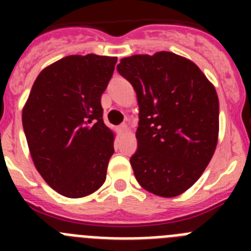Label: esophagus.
Returning <instances> with one entry per match:
<instances>
[{
	"mask_svg": "<svg viewBox=\"0 0 251 251\" xmlns=\"http://www.w3.org/2000/svg\"><path fill=\"white\" fill-rule=\"evenodd\" d=\"M119 130H121L122 133H127L128 132V126L126 123H123V124H121V126H119Z\"/></svg>",
	"mask_w": 251,
	"mask_h": 251,
	"instance_id": "1",
	"label": "esophagus"
}]
</instances>
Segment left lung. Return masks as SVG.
Listing matches in <instances>:
<instances>
[{
	"label": "left lung",
	"mask_w": 251,
	"mask_h": 251,
	"mask_svg": "<svg viewBox=\"0 0 251 251\" xmlns=\"http://www.w3.org/2000/svg\"><path fill=\"white\" fill-rule=\"evenodd\" d=\"M119 74L132 84L139 106L130 165L148 192L175 197L203 174L216 150L219 98L191 60L159 51L123 57Z\"/></svg>",
	"instance_id": "left-lung-1"
}]
</instances>
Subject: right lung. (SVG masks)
<instances>
[{
	"mask_svg": "<svg viewBox=\"0 0 251 251\" xmlns=\"http://www.w3.org/2000/svg\"><path fill=\"white\" fill-rule=\"evenodd\" d=\"M115 63L95 54L57 60L40 73L22 109L35 167L65 197L88 196L105 181L114 133L104 124L100 99Z\"/></svg>",
	"mask_w": 251,
	"mask_h": 251,
	"instance_id": "1",
	"label": "right lung"
}]
</instances>
